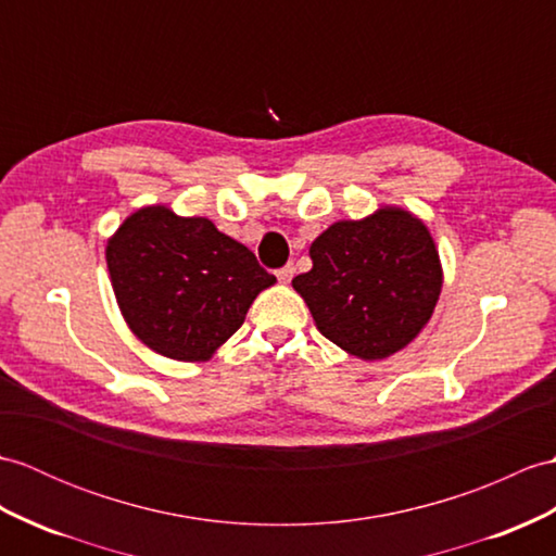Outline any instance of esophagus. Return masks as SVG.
Listing matches in <instances>:
<instances>
[{"label":"esophagus","instance_id":"esophagus-1","mask_svg":"<svg viewBox=\"0 0 556 556\" xmlns=\"http://www.w3.org/2000/svg\"><path fill=\"white\" fill-rule=\"evenodd\" d=\"M293 273H295V267L293 265H283L279 273H277V279L281 281V283H289L291 279H293Z\"/></svg>","mask_w":556,"mask_h":556}]
</instances>
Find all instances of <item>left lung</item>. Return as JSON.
Here are the masks:
<instances>
[{"mask_svg": "<svg viewBox=\"0 0 556 556\" xmlns=\"http://www.w3.org/2000/svg\"><path fill=\"white\" fill-rule=\"evenodd\" d=\"M313 269L291 287L321 337L359 359L403 351L429 325L443 265L429 227L400 205L339 219L309 243Z\"/></svg>", "mask_w": 556, "mask_h": 556, "instance_id": "1", "label": "left lung"}]
</instances>
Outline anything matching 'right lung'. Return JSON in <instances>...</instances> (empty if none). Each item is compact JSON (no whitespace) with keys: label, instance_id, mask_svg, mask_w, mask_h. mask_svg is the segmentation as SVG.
<instances>
[{"label":"right lung","instance_id":"add662e5","mask_svg":"<svg viewBox=\"0 0 556 556\" xmlns=\"http://www.w3.org/2000/svg\"><path fill=\"white\" fill-rule=\"evenodd\" d=\"M106 265L125 325L179 363L211 359L277 281L208 217L177 215L163 203L123 219L106 241Z\"/></svg>","mask_w":556,"mask_h":556}]
</instances>
